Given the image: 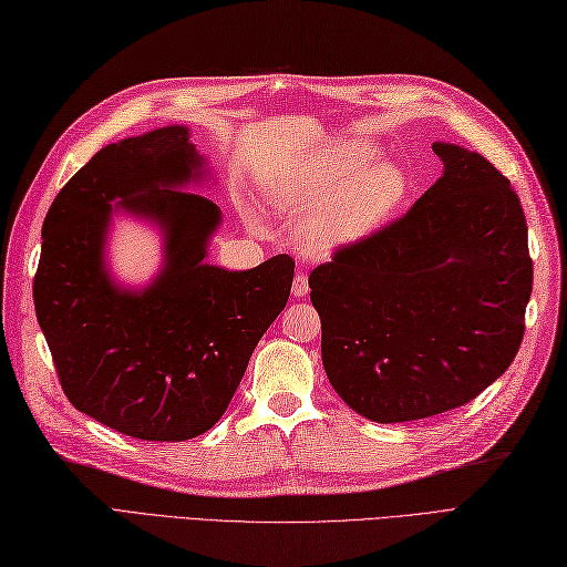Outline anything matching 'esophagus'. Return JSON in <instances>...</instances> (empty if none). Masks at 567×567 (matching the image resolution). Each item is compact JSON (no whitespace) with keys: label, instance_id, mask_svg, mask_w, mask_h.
I'll return each mask as SVG.
<instances>
[{"label":"esophagus","instance_id":"1","mask_svg":"<svg viewBox=\"0 0 567 567\" xmlns=\"http://www.w3.org/2000/svg\"><path fill=\"white\" fill-rule=\"evenodd\" d=\"M293 296L296 298H302V296H308V291H310V286H308V276L306 274H298L296 279H293Z\"/></svg>","mask_w":567,"mask_h":567}]
</instances>
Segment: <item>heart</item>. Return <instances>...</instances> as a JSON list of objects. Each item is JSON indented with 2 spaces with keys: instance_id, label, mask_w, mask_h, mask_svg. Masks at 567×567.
<instances>
[{
  "instance_id": "1",
  "label": "heart",
  "mask_w": 567,
  "mask_h": 567,
  "mask_svg": "<svg viewBox=\"0 0 567 567\" xmlns=\"http://www.w3.org/2000/svg\"><path fill=\"white\" fill-rule=\"evenodd\" d=\"M375 148L358 142L327 146L284 187L293 212H312L302 228L310 252H331L365 238L402 202L406 177L399 165L378 161Z\"/></svg>"
}]
</instances>
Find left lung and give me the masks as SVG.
I'll list each match as a JSON object with an SVG mask.
<instances>
[{
	"mask_svg": "<svg viewBox=\"0 0 567 567\" xmlns=\"http://www.w3.org/2000/svg\"><path fill=\"white\" fill-rule=\"evenodd\" d=\"M433 151L437 183L310 274L331 388L378 423L472 402L524 337L534 267L517 192L476 151Z\"/></svg>",
	"mask_w": 567,
	"mask_h": 567,
	"instance_id": "left-lung-1",
	"label": "left lung"
}]
</instances>
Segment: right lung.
<instances>
[{"mask_svg":"<svg viewBox=\"0 0 567 567\" xmlns=\"http://www.w3.org/2000/svg\"><path fill=\"white\" fill-rule=\"evenodd\" d=\"M199 175L185 127L101 148L54 197L33 279L38 322L69 402L154 443H183L224 416L293 284L288 255L247 271L204 265L220 209L179 189ZM115 198L166 233V267L142 295L120 292L104 271Z\"/></svg>","mask_w":567,"mask_h":567,"instance_id":"add662e5","label":"right lung"}]
</instances>
